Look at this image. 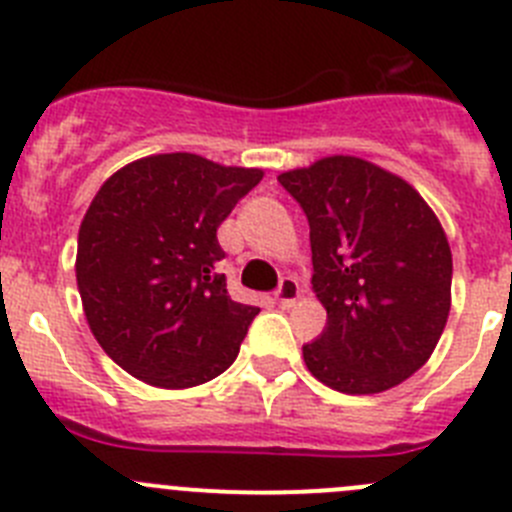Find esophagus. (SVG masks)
Here are the masks:
<instances>
[{"label":"esophagus","instance_id":"esophagus-1","mask_svg":"<svg viewBox=\"0 0 512 512\" xmlns=\"http://www.w3.org/2000/svg\"><path fill=\"white\" fill-rule=\"evenodd\" d=\"M298 296H301V288H298V283L293 278H283L280 280L278 290H275V301L280 303L283 308H290L293 303L298 301Z\"/></svg>","mask_w":512,"mask_h":512}]
</instances>
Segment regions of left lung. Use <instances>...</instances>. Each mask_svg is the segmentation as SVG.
Instances as JSON below:
<instances>
[{"label": "left lung", "mask_w": 512, "mask_h": 512, "mask_svg": "<svg viewBox=\"0 0 512 512\" xmlns=\"http://www.w3.org/2000/svg\"><path fill=\"white\" fill-rule=\"evenodd\" d=\"M311 227L313 293L326 329L303 344L308 372L347 395L390 390L421 370L451 308V250L421 193L354 155L278 176Z\"/></svg>", "instance_id": "1"}]
</instances>
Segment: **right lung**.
<instances>
[{"label":"right lung","mask_w":512,"mask_h":512,"mask_svg":"<svg viewBox=\"0 0 512 512\" xmlns=\"http://www.w3.org/2000/svg\"><path fill=\"white\" fill-rule=\"evenodd\" d=\"M260 168L193 153L127 163L78 229L76 283L101 349L137 380L181 390L222 375L260 308L229 298L216 229Z\"/></svg>","instance_id":"obj_1"}]
</instances>
